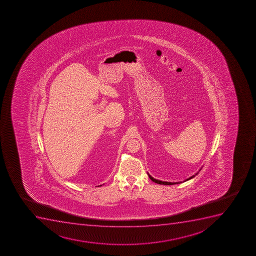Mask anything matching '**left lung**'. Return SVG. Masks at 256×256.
I'll use <instances>...</instances> for the list:
<instances>
[{
    "mask_svg": "<svg viewBox=\"0 0 256 256\" xmlns=\"http://www.w3.org/2000/svg\"><path fill=\"white\" fill-rule=\"evenodd\" d=\"M198 174V172L195 175H197ZM148 174V176H150V180H152V182H156V184H164V185H172V184H180V182H166V181H161V180H155L154 178H152L151 175H150V174ZM195 175H192V176H191V177L188 178H187V180H184V182H185V181H188V180H191V178H192L195 177Z\"/></svg>",
    "mask_w": 256,
    "mask_h": 256,
    "instance_id": "1",
    "label": "left lung"
}]
</instances>
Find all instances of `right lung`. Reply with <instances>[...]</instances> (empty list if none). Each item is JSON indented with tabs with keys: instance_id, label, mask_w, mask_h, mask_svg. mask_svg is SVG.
I'll return each mask as SVG.
<instances>
[{
	"instance_id": "1",
	"label": "right lung",
	"mask_w": 256,
	"mask_h": 256,
	"mask_svg": "<svg viewBox=\"0 0 256 256\" xmlns=\"http://www.w3.org/2000/svg\"><path fill=\"white\" fill-rule=\"evenodd\" d=\"M100 186H102V185H100Z\"/></svg>"
}]
</instances>
